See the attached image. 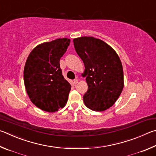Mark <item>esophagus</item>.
Segmentation results:
<instances>
[{"label": "esophagus", "mask_w": 156, "mask_h": 156, "mask_svg": "<svg viewBox=\"0 0 156 156\" xmlns=\"http://www.w3.org/2000/svg\"><path fill=\"white\" fill-rule=\"evenodd\" d=\"M73 83H74V84H76L78 83V79L77 78H75V80H73Z\"/></svg>", "instance_id": "34e87169"}]
</instances>
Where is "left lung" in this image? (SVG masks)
Listing matches in <instances>:
<instances>
[{"label": "left lung", "instance_id": "1", "mask_svg": "<svg viewBox=\"0 0 156 156\" xmlns=\"http://www.w3.org/2000/svg\"><path fill=\"white\" fill-rule=\"evenodd\" d=\"M75 51L85 66L88 90L83 99L87 108L101 112L112 107L124 86L121 60L108 44L93 37L73 40Z\"/></svg>", "mask_w": 156, "mask_h": 156}]
</instances>
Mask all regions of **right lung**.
<instances>
[{"label":"right lung","mask_w":156,"mask_h":156,"mask_svg":"<svg viewBox=\"0 0 156 156\" xmlns=\"http://www.w3.org/2000/svg\"><path fill=\"white\" fill-rule=\"evenodd\" d=\"M70 40L59 38L37 46L30 53L24 69V82L31 102L38 108L53 112L67 103L71 86L62 75L60 58Z\"/></svg>","instance_id":"right-lung-1"}]
</instances>
